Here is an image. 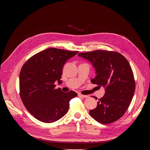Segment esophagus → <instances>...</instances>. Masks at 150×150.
Instances as JSON below:
<instances>
[{"label":"esophagus","instance_id":"34e87169","mask_svg":"<svg viewBox=\"0 0 150 150\" xmlns=\"http://www.w3.org/2000/svg\"><path fill=\"white\" fill-rule=\"evenodd\" d=\"M78 96H79V97L84 98H88V96H87V95H83V94H78Z\"/></svg>","mask_w":150,"mask_h":150}]
</instances>
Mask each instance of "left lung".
<instances>
[{
	"label": "left lung",
	"instance_id": "8db88e82",
	"mask_svg": "<svg viewBox=\"0 0 150 150\" xmlns=\"http://www.w3.org/2000/svg\"><path fill=\"white\" fill-rule=\"evenodd\" d=\"M79 57L91 63L96 76L91 80L105 89L96 108L89 111L92 117L101 124L119 120L129 106L135 91L133 72L129 62L121 54L97 50L81 52Z\"/></svg>",
	"mask_w": 150,
	"mask_h": 150
}]
</instances>
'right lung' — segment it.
I'll return each instance as SVG.
<instances>
[{
    "label": "right lung",
    "instance_id": "add662e5",
    "mask_svg": "<svg viewBox=\"0 0 150 150\" xmlns=\"http://www.w3.org/2000/svg\"><path fill=\"white\" fill-rule=\"evenodd\" d=\"M78 51L48 48L32 56L22 66L19 74L20 96L27 110L44 122H55L64 116L69 101L77 96L72 91L56 89L61 84L62 68L66 62Z\"/></svg>",
    "mask_w": 150,
    "mask_h": 150
}]
</instances>
